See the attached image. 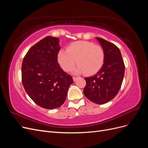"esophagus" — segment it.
I'll list each match as a JSON object with an SVG mask.
<instances>
[{"mask_svg":"<svg viewBox=\"0 0 148 148\" xmlns=\"http://www.w3.org/2000/svg\"><path fill=\"white\" fill-rule=\"evenodd\" d=\"M78 79V78L77 77H73V81L74 82H75V81H77V79Z\"/></svg>","mask_w":148,"mask_h":148,"instance_id":"obj_1","label":"esophagus"}]
</instances>
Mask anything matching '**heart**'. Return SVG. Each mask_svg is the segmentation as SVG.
<instances>
[{"instance_id": "1", "label": "heart", "mask_w": 148, "mask_h": 148, "mask_svg": "<svg viewBox=\"0 0 148 148\" xmlns=\"http://www.w3.org/2000/svg\"><path fill=\"white\" fill-rule=\"evenodd\" d=\"M57 60L65 71L72 69L76 63L78 65L73 72L85 73L88 75L96 73L104 64V52L102 48L92 42L78 41L71 43L66 50H60Z\"/></svg>"}]
</instances>
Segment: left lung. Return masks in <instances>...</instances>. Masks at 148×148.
<instances>
[{
	"instance_id": "8db88e82",
	"label": "left lung",
	"mask_w": 148,
	"mask_h": 148,
	"mask_svg": "<svg viewBox=\"0 0 148 148\" xmlns=\"http://www.w3.org/2000/svg\"><path fill=\"white\" fill-rule=\"evenodd\" d=\"M104 52V64L92 77L84 78L86 82L83 93L91 102L103 104L117 95L122 86L125 65L120 49L113 43L96 38Z\"/></svg>"
}]
</instances>
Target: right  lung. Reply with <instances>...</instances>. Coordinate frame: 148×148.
Here are the masks:
<instances>
[{"label": "right lung", "instance_id": "obj_1", "mask_svg": "<svg viewBox=\"0 0 148 148\" xmlns=\"http://www.w3.org/2000/svg\"><path fill=\"white\" fill-rule=\"evenodd\" d=\"M60 49L59 38L46 37L29 49L22 63L25 91L36 104L44 109H53L63 104L73 82L58 63Z\"/></svg>", "mask_w": 148, "mask_h": 148}]
</instances>
